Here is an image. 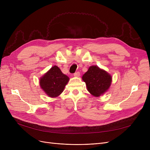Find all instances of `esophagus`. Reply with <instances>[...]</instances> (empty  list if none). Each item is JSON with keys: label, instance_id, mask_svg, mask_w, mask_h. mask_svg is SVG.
I'll return each mask as SVG.
<instances>
[{"label": "esophagus", "instance_id": "esophagus-1", "mask_svg": "<svg viewBox=\"0 0 150 150\" xmlns=\"http://www.w3.org/2000/svg\"><path fill=\"white\" fill-rule=\"evenodd\" d=\"M80 76V72L79 71L76 72L75 73H74V76L75 77H79Z\"/></svg>", "mask_w": 150, "mask_h": 150}]
</instances>
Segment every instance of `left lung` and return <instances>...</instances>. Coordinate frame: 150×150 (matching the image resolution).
Segmentation results:
<instances>
[{
  "mask_svg": "<svg viewBox=\"0 0 150 150\" xmlns=\"http://www.w3.org/2000/svg\"><path fill=\"white\" fill-rule=\"evenodd\" d=\"M88 91L94 96H100L107 91L111 83V76L96 66L89 67L83 76Z\"/></svg>",
  "mask_w": 150,
  "mask_h": 150,
  "instance_id": "1",
  "label": "left lung"
}]
</instances>
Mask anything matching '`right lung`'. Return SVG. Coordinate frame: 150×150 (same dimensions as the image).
<instances>
[{
    "label": "right lung",
    "mask_w": 150,
    "mask_h": 150,
    "mask_svg": "<svg viewBox=\"0 0 150 150\" xmlns=\"http://www.w3.org/2000/svg\"><path fill=\"white\" fill-rule=\"evenodd\" d=\"M69 80L59 68L54 66L40 78V85L49 97L55 98L62 93Z\"/></svg>",
    "instance_id": "1"
}]
</instances>
